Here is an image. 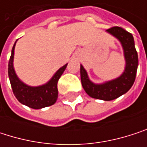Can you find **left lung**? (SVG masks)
<instances>
[{
    "label": "left lung",
    "instance_id": "left-lung-1",
    "mask_svg": "<svg viewBox=\"0 0 147 147\" xmlns=\"http://www.w3.org/2000/svg\"><path fill=\"white\" fill-rule=\"evenodd\" d=\"M107 32L117 37L122 43L126 60L124 72L115 80L103 84H94L88 79L87 71L82 65H81L80 71L82 85L85 92L92 98L109 101L120 97L131 88L136 77L138 54L131 33L118 26H114L108 29Z\"/></svg>",
    "mask_w": 147,
    "mask_h": 147
}]
</instances>
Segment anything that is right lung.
I'll use <instances>...</instances> for the list:
<instances>
[{"mask_svg":"<svg viewBox=\"0 0 147 147\" xmlns=\"http://www.w3.org/2000/svg\"><path fill=\"white\" fill-rule=\"evenodd\" d=\"M15 44L16 42L13 47L8 62V76L15 97L19 102L32 109H41L53 105L58 99V81L65 71L67 64L61 67L45 85L39 87L27 86L18 78L13 69V61Z\"/></svg>","mask_w":147,"mask_h":147,"instance_id":"1","label":"right lung"}]
</instances>
